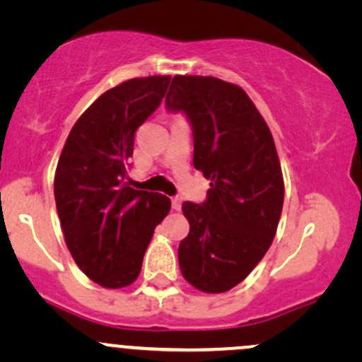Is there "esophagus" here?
Masks as SVG:
<instances>
[{"label": "esophagus", "mask_w": 362, "mask_h": 362, "mask_svg": "<svg viewBox=\"0 0 362 362\" xmlns=\"http://www.w3.org/2000/svg\"><path fill=\"white\" fill-rule=\"evenodd\" d=\"M172 207L175 211H180V207H182V199L178 197V195H175V197H172Z\"/></svg>", "instance_id": "esophagus-1"}]
</instances>
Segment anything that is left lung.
<instances>
[{"label":"left lung","instance_id":"obj_1","mask_svg":"<svg viewBox=\"0 0 362 362\" xmlns=\"http://www.w3.org/2000/svg\"><path fill=\"white\" fill-rule=\"evenodd\" d=\"M167 110L192 126L194 167L211 180L202 204L184 202L190 231L178 247L182 276L195 289L240 284L276 236L284 202L271 129L243 88L213 76H173Z\"/></svg>","mask_w":362,"mask_h":362}]
</instances>
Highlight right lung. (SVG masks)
I'll use <instances>...</instances> for the list:
<instances>
[{
	"instance_id": "right-lung-1",
	"label": "right lung",
	"mask_w": 362,
	"mask_h": 362,
	"mask_svg": "<svg viewBox=\"0 0 362 362\" xmlns=\"http://www.w3.org/2000/svg\"><path fill=\"white\" fill-rule=\"evenodd\" d=\"M172 76L132 78L100 95L76 120L54 177L64 242L91 281L109 289L138 279L170 199L127 177L134 134L160 107Z\"/></svg>"
}]
</instances>
